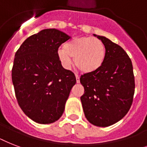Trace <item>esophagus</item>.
Here are the masks:
<instances>
[{"label":"esophagus","mask_w":147,"mask_h":147,"mask_svg":"<svg viewBox=\"0 0 147 147\" xmlns=\"http://www.w3.org/2000/svg\"><path fill=\"white\" fill-rule=\"evenodd\" d=\"M76 82H77V83L80 82V76L76 74Z\"/></svg>","instance_id":"34e87169"}]
</instances>
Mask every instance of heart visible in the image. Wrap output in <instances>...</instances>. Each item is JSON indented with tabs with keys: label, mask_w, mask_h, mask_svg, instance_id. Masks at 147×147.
Masks as SVG:
<instances>
[{
	"label": "heart",
	"mask_w": 147,
	"mask_h": 147,
	"mask_svg": "<svg viewBox=\"0 0 147 147\" xmlns=\"http://www.w3.org/2000/svg\"><path fill=\"white\" fill-rule=\"evenodd\" d=\"M58 58L65 69L75 63L85 73H92L102 67L106 59V47L100 40L92 36L71 39L58 51Z\"/></svg>",
	"instance_id": "1"
}]
</instances>
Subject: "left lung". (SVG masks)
Segmentation results:
<instances>
[{
  "label": "left lung",
  "instance_id": "1",
  "mask_svg": "<svg viewBox=\"0 0 147 147\" xmlns=\"http://www.w3.org/2000/svg\"><path fill=\"white\" fill-rule=\"evenodd\" d=\"M106 47L99 70L81 76L85 93L81 101L85 116L93 125L109 127L125 116L132 105L135 82L131 60L120 46L94 34Z\"/></svg>",
  "mask_w": 147,
  "mask_h": 147
}]
</instances>
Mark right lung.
<instances>
[{
    "label": "right lung",
    "mask_w": 147,
    "mask_h": 147,
    "mask_svg": "<svg viewBox=\"0 0 147 147\" xmlns=\"http://www.w3.org/2000/svg\"><path fill=\"white\" fill-rule=\"evenodd\" d=\"M71 36L56 29H45L28 37L15 54L12 82L20 107L41 124L58 121L65 110L76 78L65 69L58 49Z\"/></svg>",
    "instance_id": "right-lung-1"
}]
</instances>
